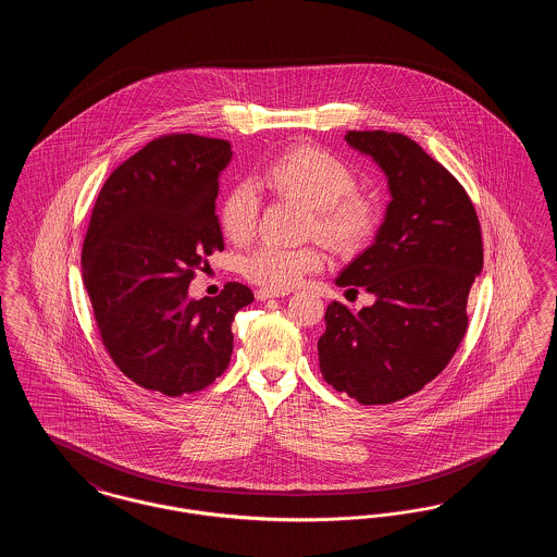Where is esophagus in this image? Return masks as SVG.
Instances as JSON below:
<instances>
[{
	"label": "esophagus",
	"mask_w": 557,
	"mask_h": 557,
	"mask_svg": "<svg viewBox=\"0 0 557 557\" xmlns=\"http://www.w3.org/2000/svg\"><path fill=\"white\" fill-rule=\"evenodd\" d=\"M257 294V300H271V298H280V296H286V292L269 290V288H261V290L255 292Z\"/></svg>",
	"instance_id": "obj_1"
}]
</instances>
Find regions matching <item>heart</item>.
<instances>
[{"label": "heart", "instance_id": "b5f03b06", "mask_svg": "<svg viewBox=\"0 0 557 557\" xmlns=\"http://www.w3.org/2000/svg\"><path fill=\"white\" fill-rule=\"evenodd\" d=\"M271 191L315 211L313 232L341 252L361 248L377 227V209L352 191L357 177L345 162L315 146H296L273 160L261 177ZM259 221V196L250 186L227 191L219 207L223 236L234 244L250 242ZM323 265L318 248H284L261 244L242 259V273L269 290H288Z\"/></svg>", "mask_w": 557, "mask_h": 557}]
</instances>
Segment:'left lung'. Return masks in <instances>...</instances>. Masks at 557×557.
<instances>
[{
  "mask_svg": "<svg viewBox=\"0 0 557 557\" xmlns=\"http://www.w3.org/2000/svg\"><path fill=\"white\" fill-rule=\"evenodd\" d=\"M346 144L386 177L391 202L368 246L336 286L366 288L359 313L334 300L319 338V370L361 405L422 391L468 330V294L482 271L474 205L449 171L407 135L346 132Z\"/></svg>",
  "mask_w": 557,
  "mask_h": 557,
  "instance_id": "obj_1",
  "label": "left lung"
}]
</instances>
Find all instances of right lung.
Wrapping results in <instances>:
<instances>
[{
	"label": "right lung",
	"mask_w": 557,
	"mask_h": 557,
	"mask_svg": "<svg viewBox=\"0 0 557 557\" xmlns=\"http://www.w3.org/2000/svg\"><path fill=\"white\" fill-rule=\"evenodd\" d=\"M232 157L223 139L159 137L114 169L96 200L83 286L112 361L146 391L180 397L212 384L230 366L236 313L255 300L238 282L189 296L194 271L223 250L214 198Z\"/></svg>",
	"instance_id": "obj_1"
}]
</instances>
